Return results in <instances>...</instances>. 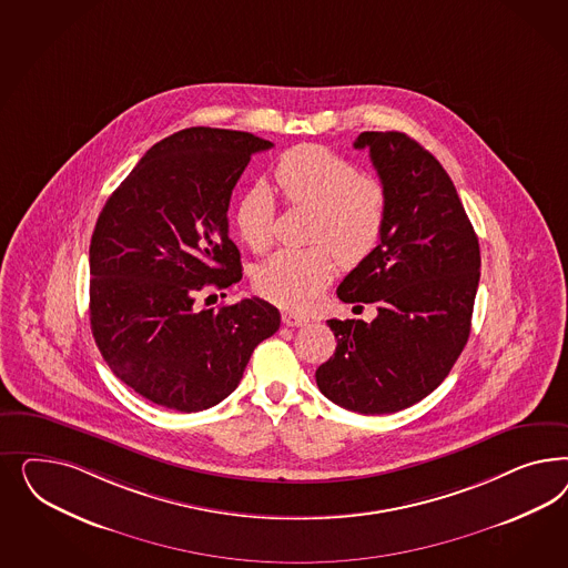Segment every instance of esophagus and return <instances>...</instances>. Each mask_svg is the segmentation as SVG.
Listing matches in <instances>:
<instances>
[{
	"mask_svg": "<svg viewBox=\"0 0 568 568\" xmlns=\"http://www.w3.org/2000/svg\"><path fill=\"white\" fill-rule=\"evenodd\" d=\"M283 323H285L287 327H306L310 323V318L308 316L297 314V312H285V314H283Z\"/></svg>",
	"mask_w": 568,
	"mask_h": 568,
	"instance_id": "34e87169",
	"label": "esophagus"
}]
</instances>
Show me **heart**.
<instances>
[{
  "label": "heart",
  "mask_w": 568,
  "mask_h": 568,
  "mask_svg": "<svg viewBox=\"0 0 568 568\" xmlns=\"http://www.w3.org/2000/svg\"><path fill=\"white\" fill-rule=\"evenodd\" d=\"M271 187L292 206L312 207L310 241L278 250L256 271L262 295L292 310H306L327 287L338 258L352 266L377 250L387 223V193L377 179L358 174L342 155L321 145H297L278 158ZM275 206L262 187L241 195L235 224L241 241L264 252L273 243Z\"/></svg>",
  "instance_id": "1"
}]
</instances>
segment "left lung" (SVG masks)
I'll list each match as a JSON object with an SVG mask.
<instances>
[{
	"mask_svg": "<svg viewBox=\"0 0 568 568\" xmlns=\"http://www.w3.org/2000/svg\"><path fill=\"white\" fill-rule=\"evenodd\" d=\"M354 148L371 152L387 223L337 297L375 304L377 316L327 321L337 347L318 366L316 385L352 413H397L437 389L465 349L481 276L479 240L452 179L420 143L397 131H364Z\"/></svg>",
	"mask_w": 568,
	"mask_h": 568,
	"instance_id": "1",
	"label": "left lung"
}]
</instances>
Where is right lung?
<instances>
[{"label": "right lung", "instance_id": "right-lung-1", "mask_svg": "<svg viewBox=\"0 0 568 568\" xmlns=\"http://www.w3.org/2000/svg\"><path fill=\"white\" fill-rule=\"evenodd\" d=\"M271 148L243 131L183 129L145 152L98 216L91 331L112 373L158 406H216L281 325L278 310L260 297L195 308L200 293L241 281L226 210L250 158Z\"/></svg>", "mask_w": 568, "mask_h": 568}]
</instances>
